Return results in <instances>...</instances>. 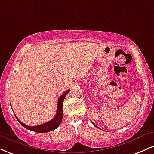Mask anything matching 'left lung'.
I'll return each mask as SVG.
<instances>
[{
  "mask_svg": "<svg viewBox=\"0 0 154 154\" xmlns=\"http://www.w3.org/2000/svg\"><path fill=\"white\" fill-rule=\"evenodd\" d=\"M92 123H93V125H95V127H97V126H96V125H95V124H94V123H93V122H92ZM97 128H98V127H97ZM99 129H100V128H99Z\"/></svg>",
  "mask_w": 154,
  "mask_h": 154,
  "instance_id": "8db88e82",
  "label": "left lung"
}]
</instances>
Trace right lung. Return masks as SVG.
Returning a JSON list of instances; mask_svg holds the SVG:
<instances>
[{
  "label": "right lung",
  "instance_id": "obj_1",
  "mask_svg": "<svg viewBox=\"0 0 154 154\" xmlns=\"http://www.w3.org/2000/svg\"><path fill=\"white\" fill-rule=\"evenodd\" d=\"M69 90H67L64 93H63L61 96L59 97V100H58L57 103V111H56V114L55 116L54 119H52L51 121L47 122L42 124V125H38V126H28V125H24L22 122L19 120L18 118L16 116V118L18 120V122L21 125H22L24 128H25L27 130H32L35 132H39V133H44V132H48L51 131H53L55 129H56L61 124V121H62L63 114V100H64L65 97L67 93H69Z\"/></svg>",
  "mask_w": 154,
  "mask_h": 154
}]
</instances>
